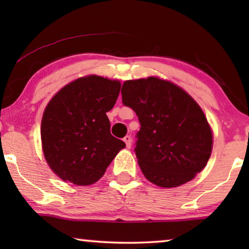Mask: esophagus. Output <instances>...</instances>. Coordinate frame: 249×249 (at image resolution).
Masks as SVG:
<instances>
[{"instance_id":"esophagus-1","label":"esophagus","mask_w":249,"mask_h":249,"mask_svg":"<svg viewBox=\"0 0 249 249\" xmlns=\"http://www.w3.org/2000/svg\"><path fill=\"white\" fill-rule=\"evenodd\" d=\"M124 142H125V144H126V146H127V148H129L130 146H132V137L130 136H125L124 137Z\"/></svg>"}]
</instances>
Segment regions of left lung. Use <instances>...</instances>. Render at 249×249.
Returning <instances> with one entry per match:
<instances>
[{
	"label": "left lung",
	"instance_id": "8db88e82",
	"mask_svg": "<svg viewBox=\"0 0 249 249\" xmlns=\"http://www.w3.org/2000/svg\"><path fill=\"white\" fill-rule=\"evenodd\" d=\"M122 101L140 120L135 151L147 180L176 188L204 169L212 153L213 132L188 92L158 77L126 80Z\"/></svg>",
	"mask_w": 249,
	"mask_h": 249
}]
</instances>
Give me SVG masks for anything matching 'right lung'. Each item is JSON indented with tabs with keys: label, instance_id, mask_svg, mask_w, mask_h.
<instances>
[{
	"label": "right lung",
	"instance_id": "right-lung-1",
	"mask_svg": "<svg viewBox=\"0 0 249 249\" xmlns=\"http://www.w3.org/2000/svg\"><path fill=\"white\" fill-rule=\"evenodd\" d=\"M121 81L89 74L61 88L45 107L41 148L54 175L75 185L95 183L125 142L112 136L107 112Z\"/></svg>",
	"mask_w": 249,
	"mask_h": 249
}]
</instances>
